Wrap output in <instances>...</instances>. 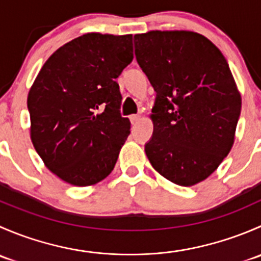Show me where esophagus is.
I'll use <instances>...</instances> for the list:
<instances>
[{
  "mask_svg": "<svg viewBox=\"0 0 261 261\" xmlns=\"http://www.w3.org/2000/svg\"><path fill=\"white\" fill-rule=\"evenodd\" d=\"M139 120H140V116H139V115H131L130 116V121H131V123H133V125L138 123Z\"/></svg>",
  "mask_w": 261,
  "mask_h": 261,
  "instance_id": "34e87169",
  "label": "esophagus"
}]
</instances>
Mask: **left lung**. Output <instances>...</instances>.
Masks as SVG:
<instances>
[{
	"mask_svg": "<svg viewBox=\"0 0 261 261\" xmlns=\"http://www.w3.org/2000/svg\"><path fill=\"white\" fill-rule=\"evenodd\" d=\"M134 39L136 60L156 92L147 159L168 180L194 186L217 169L235 140L241 96L227 60L193 31Z\"/></svg>",
	"mask_w": 261,
	"mask_h": 261,
	"instance_id": "obj_1",
	"label": "left lung"
}]
</instances>
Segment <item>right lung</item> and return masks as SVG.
Listing matches in <instances>:
<instances>
[{"label":"right lung","mask_w":261,"mask_h":261,"mask_svg":"<svg viewBox=\"0 0 261 261\" xmlns=\"http://www.w3.org/2000/svg\"><path fill=\"white\" fill-rule=\"evenodd\" d=\"M133 35L91 33L60 46L28 96L31 141L50 172L77 187L114 170L130 135L116 78L133 62Z\"/></svg>","instance_id":"right-lung-1"}]
</instances>
